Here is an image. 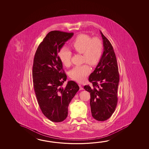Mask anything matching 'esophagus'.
<instances>
[{"label":"esophagus","instance_id":"34e87169","mask_svg":"<svg viewBox=\"0 0 149 149\" xmlns=\"http://www.w3.org/2000/svg\"><path fill=\"white\" fill-rule=\"evenodd\" d=\"M78 85H79V89H80V90H83V87L81 86V85H80V84Z\"/></svg>","mask_w":149,"mask_h":149}]
</instances>
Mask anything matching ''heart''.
<instances>
[{
  "label": "heart",
  "mask_w": 149,
  "mask_h": 149,
  "mask_svg": "<svg viewBox=\"0 0 149 149\" xmlns=\"http://www.w3.org/2000/svg\"><path fill=\"white\" fill-rule=\"evenodd\" d=\"M72 48L78 54H82L83 62H87L91 66H95L100 61L102 54L103 45L98 37H91L85 34L78 35L72 42ZM59 56L62 63L65 66L71 64L72 52L66 47L60 50ZM91 72L90 67L87 64L75 66L71 70L70 76L72 79L81 83L85 79Z\"/></svg>",
  "instance_id": "obj_1"
}]
</instances>
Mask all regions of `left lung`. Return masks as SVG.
I'll list each match as a JSON object with an SVG mask.
<instances>
[{
  "label": "left lung",
  "mask_w": 149,
  "mask_h": 149,
  "mask_svg": "<svg viewBox=\"0 0 149 149\" xmlns=\"http://www.w3.org/2000/svg\"><path fill=\"white\" fill-rule=\"evenodd\" d=\"M103 52L95 70L89 77L93 87L84 88L90 93V105L93 117L104 121L113 114L117 103V89L120 76L116 58L112 45L100 31Z\"/></svg>",
  "instance_id": "8db88e82"
}]
</instances>
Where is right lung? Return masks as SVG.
<instances>
[{"label":"right lung","instance_id":"obj_1","mask_svg":"<svg viewBox=\"0 0 149 149\" xmlns=\"http://www.w3.org/2000/svg\"><path fill=\"white\" fill-rule=\"evenodd\" d=\"M73 33L59 31L49 32L39 44L35 54L33 81L38 103L44 115L52 122H61L68 114V107L79 89L76 83L68 81L62 87L67 76L58 56Z\"/></svg>","mask_w":149,"mask_h":149}]
</instances>
